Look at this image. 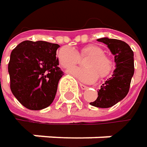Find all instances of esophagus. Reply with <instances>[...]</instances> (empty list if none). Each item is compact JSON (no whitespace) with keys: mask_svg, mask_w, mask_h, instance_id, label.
I'll use <instances>...</instances> for the list:
<instances>
[{"mask_svg":"<svg viewBox=\"0 0 147 147\" xmlns=\"http://www.w3.org/2000/svg\"><path fill=\"white\" fill-rule=\"evenodd\" d=\"M80 88H81L82 89H83V90H85V89H87V88H88V87H87L86 85L82 84V83H80Z\"/></svg>","mask_w":147,"mask_h":147,"instance_id":"obj_1","label":"esophagus"}]
</instances>
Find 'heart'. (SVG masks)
Wrapping results in <instances>:
<instances>
[{
    "label": "heart",
    "instance_id": "heart-1",
    "mask_svg": "<svg viewBox=\"0 0 147 147\" xmlns=\"http://www.w3.org/2000/svg\"><path fill=\"white\" fill-rule=\"evenodd\" d=\"M59 65L65 69H70L80 62V58L88 57L85 62L86 68H72L69 73L79 81L86 83L95 82L100 78L109 76L114 70L113 60L105 54L101 47L96 44H89L82 47L78 52L74 49L63 47L57 53Z\"/></svg>",
    "mask_w": 147,
    "mask_h": 147
}]
</instances>
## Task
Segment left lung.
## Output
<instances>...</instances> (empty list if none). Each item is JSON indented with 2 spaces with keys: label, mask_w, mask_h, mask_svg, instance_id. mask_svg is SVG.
<instances>
[{
  "label": "left lung",
  "mask_w": 147,
  "mask_h": 147,
  "mask_svg": "<svg viewBox=\"0 0 147 147\" xmlns=\"http://www.w3.org/2000/svg\"><path fill=\"white\" fill-rule=\"evenodd\" d=\"M107 45L115 58L116 69L111 77L107 79L98 91V98L91 105L109 108L122 100L129 93L134 72V52L125 42L107 37L98 39Z\"/></svg>",
  "instance_id": "left-lung-1"
}]
</instances>
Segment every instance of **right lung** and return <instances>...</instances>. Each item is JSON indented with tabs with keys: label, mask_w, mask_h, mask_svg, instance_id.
Masks as SVG:
<instances>
[{
	"label": "right lung",
	"mask_w": 147,
	"mask_h": 147,
	"mask_svg": "<svg viewBox=\"0 0 147 147\" xmlns=\"http://www.w3.org/2000/svg\"><path fill=\"white\" fill-rule=\"evenodd\" d=\"M59 45L44 41H24L11 53L8 63L10 88L27 109L38 111L53 101L64 75L56 57Z\"/></svg>",
	"instance_id": "right-lung-1"
}]
</instances>
